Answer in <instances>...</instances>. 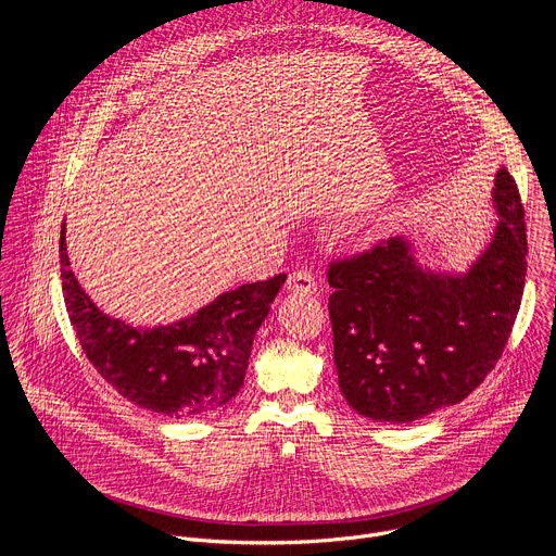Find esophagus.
I'll use <instances>...</instances> for the list:
<instances>
[{"label": "esophagus", "mask_w": 556, "mask_h": 556, "mask_svg": "<svg viewBox=\"0 0 556 556\" xmlns=\"http://www.w3.org/2000/svg\"><path fill=\"white\" fill-rule=\"evenodd\" d=\"M286 288H288L290 292L305 294V296L316 294V279H314V273H309V270H294V273L288 277Z\"/></svg>", "instance_id": "esophagus-1"}]
</instances>
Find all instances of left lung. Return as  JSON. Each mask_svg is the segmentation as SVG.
Listing matches in <instances>:
<instances>
[{"mask_svg": "<svg viewBox=\"0 0 556 556\" xmlns=\"http://www.w3.org/2000/svg\"><path fill=\"white\" fill-rule=\"evenodd\" d=\"M493 204V240L462 275L420 266L403 237L330 264L334 365L361 416L414 422L464 401L500 361L528 255L523 206L506 167L495 176Z\"/></svg>", "mask_w": 556, "mask_h": 556, "instance_id": "left-lung-1", "label": "left lung"}]
</instances>
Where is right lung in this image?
Returning a JSON list of instances; mask_svg holds the SVG:
<instances>
[{
  "instance_id": "obj_1",
  "label": "right lung",
  "mask_w": 556,
  "mask_h": 556,
  "mask_svg": "<svg viewBox=\"0 0 556 556\" xmlns=\"http://www.w3.org/2000/svg\"><path fill=\"white\" fill-rule=\"evenodd\" d=\"M61 286L70 324L94 369L129 403L200 418L240 393L253 339L286 275L219 294L172 326L134 328L103 314L70 270L61 226Z\"/></svg>"
}]
</instances>
